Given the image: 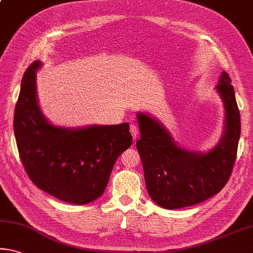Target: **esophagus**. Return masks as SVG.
I'll use <instances>...</instances> for the list:
<instances>
[{
  "instance_id": "esophagus-1",
  "label": "esophagus",
  "mask_w": 253,
  "mask_h": 253,
  "mask_svg": "<svg viewBox=\"0 0 253 253\" xmlns=\"http://www.w3.org/2000/svg\"><path fill=\"white\" fill-rule=\"evenodd\" d=\"M129 130H130L131 136H133V138L134 139L137 138V136H138V128H137V126L135 125V124H131Z\"/></svg>"
}]
</instances>
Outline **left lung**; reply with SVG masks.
<instances>
[{"label": "left lung", "instance_id": "8db88e82", "mask_svg": "<svg viewBox=\"0 0 253 253\" xmlns=\"http://www.w3.org/2000/svg\"><path fill=\"white\" fill-rule=\"evenodd\" d=\"M225 108V131L207 153L179 147L161 124L139 112L141 156L148 195L159 206L175 210L196 205L213 197L227 183L233 170L241 133L240 111L231 79L225 71L216 86Z\"/></svg>", "mask_w": 253, "mask_h": 253}]
</instances>
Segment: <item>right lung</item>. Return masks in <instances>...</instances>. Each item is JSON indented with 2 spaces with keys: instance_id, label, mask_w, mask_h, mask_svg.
Here are the masks:
<instances>
[{
  "instance_id": "right-lung-1",
  "label": "right lung",
  "mask_w": 253,
  "mask_h": 253,
  "mask_svg": "<svg viewBox=\"0 0 253 253\" xmlns=\"http://www.w3.org/2000/svg\"><path fill=\"white\" fill-rule=\"evenodd\" d=\"M28 67L14 110V136L28 177L63 202L84 205L105 191L118 156L133 143L128 123L81 129L55 127L40 111L36 71Z\"/></svg>"
}]
</instances>
